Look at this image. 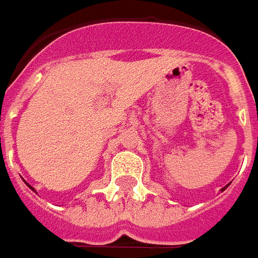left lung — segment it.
I'll use <instances>...</instances> for the list:
<instances>
[{
  "label": "left lung",
  "mask_w": 258,
  "mask_h": 258,
  "mask_svg": "<svg viewBox=\"0 0 258 258\" xmlns=\"http://www.w3.org/2000/svg\"><path fill=\"white\" fill-rule=\"evenodd\" d=\"M228 186H229V184L226 185V186H224V187H222V189H221V191H224V190H225V189H226V187H228Z\"/></svg>",
  "instance_id": "left-lung-1"
}]
</instances>
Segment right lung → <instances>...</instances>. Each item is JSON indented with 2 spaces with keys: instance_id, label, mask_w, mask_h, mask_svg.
I'll list each match as a JSON object with an SVG mask.
<instances>
[{
  "instance_id": "1",
  "label": "right lung",
  "mask_w": 258,
  "mask_h": 258,
  "mask_svg": "<svg viewBox=\"0 0 258 258\" xmlns=\"http://www.w3.org/2000/svg\"><path fill=\"white\" fill-rule=\"evenodd\" d=\"M24 181H25V180H24ZM25 184L28 185V186H29V187H30V189H32V190H33V191H36V190H34V189H33V186H30V185H29V184H28V182H26V181H25Z\"/></svg>"
}]
</instances>
